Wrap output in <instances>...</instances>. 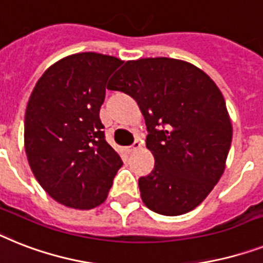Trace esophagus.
Returning <instances> with one entry per match:
<instances>
[{"label": "esophagus", "instance_id": "1", "mask_svg": "<svg viewBox=\"0 0 263 263\" xmlns=\"http://www.w3.org/2000/svg\"><path fill=\"white\" fill-rule=\"evenodd\" d=\"M142 142H140V140H135V143H134V144H132V146H129V147H127V151L128 153H134V151H136V150H139V148H142Z\"/></svg>", "mask_w": 263, "mask_h": 263}]
</instances>
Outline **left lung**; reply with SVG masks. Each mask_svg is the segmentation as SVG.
Listing matches in <instances>:
<instances>
[{"label": "left lung", "mask_w": 263, "mask_h": 263, "mask_svg": "<svg viewBox=\"0 0 263 263\" xmlns=\"http://www.w3.org/2000/svg\"><path fill=\"white\" fill-rule=\"evenodd\" d=\"M109 89L131 96L146 120L155 167L139 180L144 205L165 216L200 205L223 176L232 140L216 83L189 62L143 58L125 62Z\"/></svg>", "instance_id": "8db88e82"}]
</instances>
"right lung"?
<instances>
[{
	"mask_svg": "<svg viewBox=\"0 0 263 263\" xmlns=\"http://www.w3.org/2000/svg\"><path fill=\"white\" fill-rule=\"evenodd\" d=\"M121 63L97 52L69 55L43 72L28 100L24 146L31 170L69 208L101 205L123 166L100 120L106 81Z\"/></svg>",
	"mask_w": 263,
	"mask_h": 263,
	"instance_id": "right-lung-1",
	"label": "right lung"
}]
</instances>
